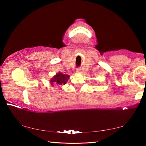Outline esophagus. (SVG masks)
Here are the masks:
<instances>
[{
    "mask_svg": "<svg viewBox=\"0 0 146 146\" xmlns=\"http://www.w3.org/2000/svg\"><path fill=\"white\" fill-rule=\"evenodd\" d=\"M76 71H77V72H79V71H80V70H76Z\"/></svg>",
    "mask_w": 146,
    "mask_h": 146,
    "instance_id": "1",
    "label": "esophagus"
}]
</instances>
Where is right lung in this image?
Returning a JSON list of instances; mask_svg holds the SVG:
<instances>
[{"label": "right lung", "mask_w": 146, "mask_h": 146, "mask_svg": "<svg viewBox=\"0 0 146 146\" xmlns=\"http://www.w3.org/2000/svg\"><path fill=\"white\" fill-rule=\"evenodd\" d=\"M69 78H70V76L69 75H65V74L59 72L58 73H56V75L51 79L50 83L51 86H53L54 84H56L64 85L66 84V82H67Z\"/></svg>", "instance_id": "right-lung-1"}]
</instances>
